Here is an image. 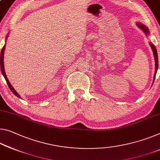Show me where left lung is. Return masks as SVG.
I'll list each match as a JSON object with an SVG mask.
<instances>
[{"label":"left lung","instance_id":"left-lung-1","mask_svg":"<svg viewBox=\"0 0 160 160\" xmlns=\"http://www.w3.org/2000/svg\"><path fill=\"white\" fill-rule=\"evenodd\" d=\"M138 26L139 28H141L142 30H143L144 32V33H146V35H148L149 33V31L148 28H147L145 25H144L142 24L139 23V22H138ZM149 45H150V46L152 48V51L154 53V60H155V72H154V80H153V83H154V79H155V76L157 74V72H158V52H157V49H156V47L154 46L153 44H152L151 42H149Z\"/></svg>","mask_w":160,"mask_h":160}]
</instances>
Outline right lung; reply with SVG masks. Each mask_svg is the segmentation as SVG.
<instances>
[{
    "instance_id": "obj_1",
    "label": "right lung",
    "mask_w": 160,
    "mask_h": 160,
    "mask_svg": "<svg viewBox=\"0 0 160 160\" xmlns=\"http://www.w3.org/2000/svg\"><path fill=\"white\" fill-rule=\"evenodd\" d=\"M8 36V35H7ZM4 50H5V45L3 47H2V50H1V57H0V64H1V72L2 75H3V77L5 78V79H6V82L8 85V87L10 88V90H11L12 91V92L15 95L17 96L18 98H21V96H20L18 94V92H16V90H15V89L13 88V87L11 85V83H10V82L8 81V78L6 77V72H5V70H4V64H3V55H4Z\"/></svg>"
}]
</instances>
